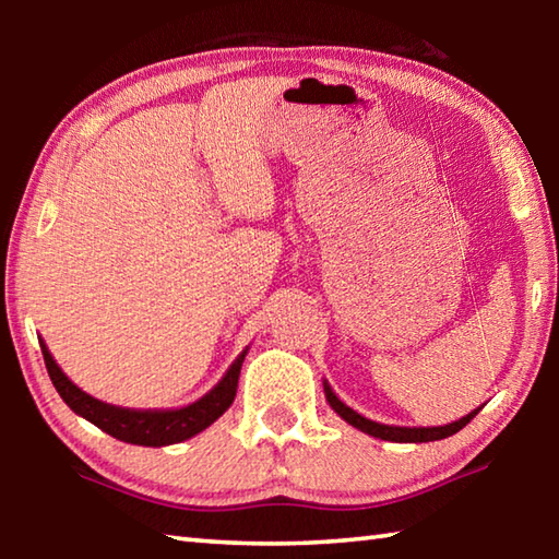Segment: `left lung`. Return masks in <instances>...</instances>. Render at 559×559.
<instances>
[{"label": "left lung", "instance_id": "obj_1", "mask_svg": "<svg viewBox=\"0 0 559 559\" xmlns=\"http://www.w3.org/2000/svg\"><path fill=\"white\" fill-rule=\"evenodd\" d=\"M323 386H325V396H328L330 406H333V409H335L340 416H343V419L349 424V427H355V429H359V431L370 433V437L382 439V441L424 443V441L447 439V437H451V433H456V431H461L463 427H466V424L473 419V416H476V414L480 412V406H478V409H473L471 414L461 416L459 421L447 424V427H390V424L372 421V419H367V416L357 414L355 409H349V406H347L345 402L337 400V394H335L333 390H330L328 382H323Z\"/></svg>", "mask_w": 559, "mask_h": 559}]
</instances>
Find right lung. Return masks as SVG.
<instances>
[{"mask_svg": "<svg viewBox=\"0 0 559 559\" xmlns=\"http://www.w3.org/2000/svg\"><path fill=\"white\" fill-rule=\"evenodd\" d=\"M39 345L46 370H49L51 382L56 386V392L61 394V400L69 404L75 414L88 419L91 424H96L98 429L110 433V437L126 443H135V447H169V443L192 439L206 427H212V424L231 406L236 386H239L243 357L249 353V347H246L243 353L234 359L229 370L222 377V382L216 384L212 392H206L202 400L182 406V409H126V406L106 404L96 400V396L79 390V386L63 374L61 367L56 365V359L51 357L44 340H39Z\"/></svg>", "mask_w": 559, "mask_h": 559, "instance_id": "1", "label": "right lung"}]
</instances>
